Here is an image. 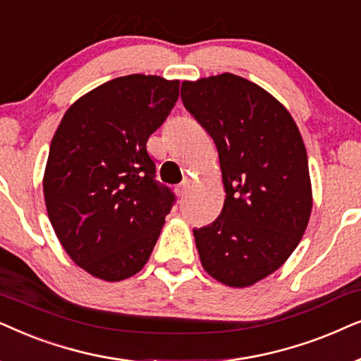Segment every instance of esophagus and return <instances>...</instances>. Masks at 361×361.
Wrapping results in <instances>:
<instances>
[{
	"instance_id": "obj_1",
	"label": "esophagus",
	"mask_w": 361,
	"mask_h": 361,
	"mask_svg": "<svg viewBox=\"0 0 361 361\" xmlns=\"http://www.w3.org/2000/svg\"><path fill=\"white\" fill-rule=\"evenodd\" d=\"M188 191H190V180H185L183 183H181V185L178 186V188H176V195H178V198L183 200L185 196L188 195Z\"/></svg>"
}]
</instances>
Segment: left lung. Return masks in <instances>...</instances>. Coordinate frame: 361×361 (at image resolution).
Instances as JSON below:
<instances>
[{
	"label": "left lung",
	"instance_id": "obj_1",
	"mask_svg": "<svg viewBox=\"0 0 361 361\" xmlns=\"http://www.w3.org/2000/svg\"><path fill=\"white\" fill-rule=\"evenodd\" d=\"M181 100L216 143L226 191L218 218L193 229L201 264L226 286H252L289 259L309 223L304 140L284 105L229 72L185 80Z\"/></svg>",
	"mask_w": 361,
	"mask_h": 361
}]
</instances>
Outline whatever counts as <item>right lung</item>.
Masks as SVG:
<instances>
[{
  "instance_id": "add662e5",
  "label": "right lung",
  "mask_w": 361,
  "mask_h": 361,
  "mask_svg": "<svg viewBox=\"0 0 361 361\" xmlns=\"http://www.w3.org/2000/svg\"><path fill=\"white\" fill-rule=\"evenodd\" d=\"M180 82L132 74L75 100L52 137L47 216L69 257L117 282L142 271L175 195L155 180L148 137L175 107Z\"/></svg>"
}]
</instances>
